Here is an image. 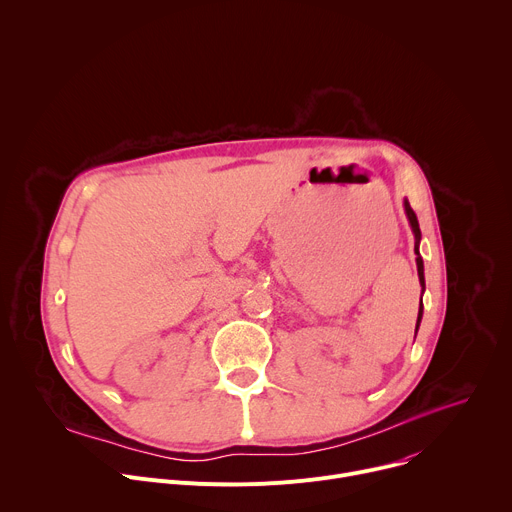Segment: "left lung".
<instances>
[{
  "label": "left lung",
  "mask_w": 512,
  "mask_h": 512,
  "mask_svg": "<svg viewBox=\"0 0 512 512\" xmlns=\"http://www.w3.org/2000/svg\"><path fill=\"white\" fill-rule=\"evenodd\" d=\"M405 214L409 218V225H411V231L415 235V261H417V275H419V283L421 287H425V277H423V259L419 255V241H421V231H419V223H417V216L413 212V208L409 206V202L405 200ZM421 316H423V304H419V314H417V324H415V334L419 330V322H421Z\"/></svg>",
  "instance_id": "1"
}]
</instances>
